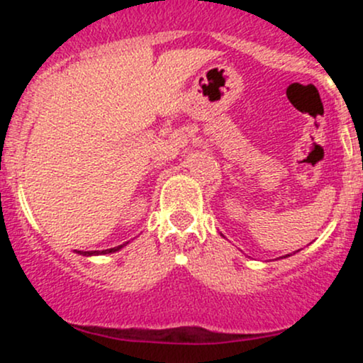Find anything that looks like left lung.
Wrapping results in <instances>:
<instances>
[{
  "instance_id": "left-lung-1",
  "label": "left lung",
  "mask_w": 363,
  "mask_h": 363,
  "mask_svg": "<svg viewBox=\"0 0 363 363\" xmlns=\"http://www.w3.org/2000/svg\"><path fill=\"white\" fill-rule=\"evenodd\" d=\"M289 256H291V254H286V256H283V257H289Z\"/></svg>"
}]
</instances>
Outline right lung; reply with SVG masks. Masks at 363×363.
<instances>
[{
    "instance_id": "add662e5",
    "label": "right lung",
    "mask_w": 363,
    "mask_h": 363,
    "mask_svg": "<svg viewBox=\"0 0 363 363\" xmlns=\"http://www.w3.org/2000/svg\"><path fill=\"white\" fill-rule=\"evenodd\" d=\"M128 244V242H126ZM126 244H123V245H118V247H111V249H106V251H77L78 254H80V256H86V257H90V256H102V254H112V252H118L119 249H123L124 245Z\"/></svg>"
}]
</instances>
